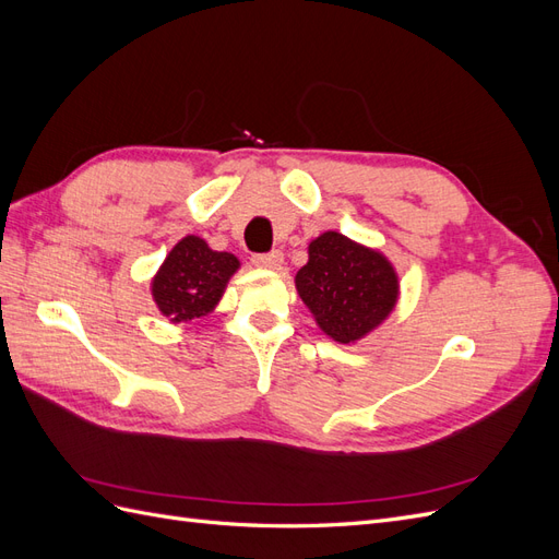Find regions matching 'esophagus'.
<instances>
[{"label": "esophagus", "instance_id": "34e87169", "mask_svg": "<svg viewBox=\"0 0 559 559\" xmlns=\"http://www.w3.org/2000/svg\"><path fill=\"white\" fill-rule=\"evenodd\" d=\"M253 263L259 267H270V270H277L282 265V251L273 249V251H265V253H253Z\"/></svg>", "mask_w": 559, "mask_h": 559}]
</instances>
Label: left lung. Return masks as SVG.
I'll return each instance as SVG.
<instances>
[{
	"label": "left lung",
	"mask_w": 559,
	"mask_h": 559,
	"mask_svg": "<svg viewBox=\"0 0 559 559\" xmlns=\"http://www.w3.org/2000/svg\"><path fill=\"white\" fill-rule=\"evenodd\" d=\"M308 253L296 289L321 331L337 343H354L382 324L399 298V277L380 251L329 230L310 242Z\"/></svg>",
	"instance_id": "left-lung-1"
}]
</instances>
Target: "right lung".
Returning <instances> with one entry per match:
<instances>
[{
	"mask_svg": "<svg viewBox=\"0 0 559 559\" xmlns=\"http://www.w3.org/2000/svg\"><path fill=\"white\" fill-rule=\"evenodd\" d=\"M238 265L240 261L233 253L212 251L205 240L189 235L167 253L151 282V294L160 312L175 324L191 321L212 312Z\"/></svg>",
	"mask_w": 559,
	"mask_h": 559,
	"instance_id": "obj_1",
	"label": "right lung"
}]
</instances>
